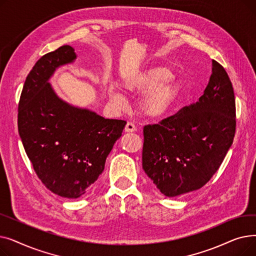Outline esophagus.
<instances>
[{
  "label": "esophagus",
  "mask_w": 256,
  "mask_h": 256,
  "mask_svg": "<svg viewBox=\"0 0 256 256\" xmlns=\"http://www.w3.org/2000/svg\"><path fill=\"white\" fill-rule=\"evenodd\" d=\"M124 130L126 132H136L137 130V128L132 122H130V121H128V122L126 126V128H124Z\"/></svg>",
  "instance_id": "1"
}]
</instances>
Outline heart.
Instances as JSON below:
<instances>
[{
  "label": "heart",
  "mask_w": 256,
  "mask_h": 256,
  "mask_svg": "<svg viewBox=\"0 0 256 256\" xmlns=\"http://www.w3.org/2000/svg\"><path fill=\"white\" fill-rule=\"evenodd\" d=\"M122 89L128 96L145 94L141 102L142 112L150 118L165 116L176 100L178 87L167 67H152L126 80ZM110 102L117 108L124 106V98L119 93L111 92Z\"/></svg>",
  "instance_id": "obj_1"
}]
</instances>
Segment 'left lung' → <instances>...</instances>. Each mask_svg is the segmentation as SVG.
I'll return each mask as SVG.
<instances>
[{
    "label": "left lung",
    "mask_w": 256,
    "mask_h": 256,
    "mask_svg": "<svg viewBox=\"0 0 256 256\" xmlns=\"http://www.w3.org/2000/svg\"><path fill=\"white\" fill-rule=\"evenodd\" d=\"M199 100L158 124L144 126L142 167L168 197L196 191L217 172L236 134V100L224 67L212 60Z\"/></svg>",
    "instance_id": "8db88e82"
}]
</instances>
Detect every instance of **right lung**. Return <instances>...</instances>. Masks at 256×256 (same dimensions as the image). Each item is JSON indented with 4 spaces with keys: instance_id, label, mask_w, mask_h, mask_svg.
<instances>
[{
    "instance_id": "add662e5",
    "label": "right lung",
    "mask_w": 256,
    "mask_h": 256,
    "mask_svg": "<svg viewBox=\"0 0 256 256\" xmlns=\"http://www.w3.org/2000/svg\"><path fill=\"white\" fill-rule=\"evenodd\" d=\"M76 58L70 46L46 54L26 76L18 102V132L34 171L50 191L65 198L91 191L126 124L70 106L54 92L50 78Z\"/></svg>"
}]
</instances>
